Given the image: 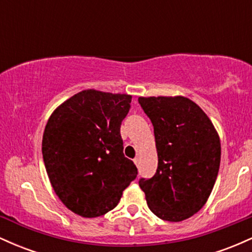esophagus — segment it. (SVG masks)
Returning <instances> with one entry per match:
<instances>
[{
  "label": "esophagus",
  "instance_id": "esophagus-1",
  "mask_svg": "<svg viewBox=\"0 0 252 252\" xmlns=\"http://www.w3.org/2000/svg\"><path fill=\"white\" fill-rule=\"evenodd\" d=\"M134 162H135L136 166H137V164L140 163V158H134Z\"/></svg>",
  "mask_w": 252,
  "mask_h": 252
}]
</instances>
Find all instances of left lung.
Here are the masks:
<instances>
[{"label": "left lung", "instance_id": "8db88e82", "mask_svg": "<svg viewBox=\"0 0 252 252\" xmlns=\"http://www.w3.org/2000/svg\"><path fill=\"white\" fill-rule=\"evenodd\" d=\"M154 126L158 169L138 185L162 220L182 221L206 204L220 164V138L198 104L184 96L138 97Z\"/></svg>", "mask_w": 252, "mask_h": 252}]
</instances>
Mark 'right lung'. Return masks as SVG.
<instances>
[{
  "label": "right lung",
  "mask_w": 252,
  "mask_h": 252,
  "mask_svg": "<svg viewBox=\"0 0 252 252\" xmlns=\"http://www.w3.org/2000/svg\"><path fill=\"white\" fill-rule=\"evenodd\" d=\"M131 96L83 90L52 112L42 136L46 172L60 201L96 218L114 210L137 168L123 154L121 123Z\"/></svg>",
  "instance_id": "obj_1"
}]
</instances>
